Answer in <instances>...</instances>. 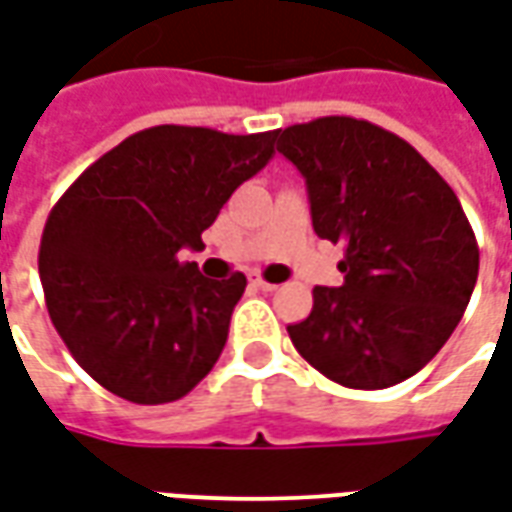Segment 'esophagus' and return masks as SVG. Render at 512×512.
Returning <instances> with one entry per match:
<instances>
[{"label":"esophagus","instance_id":"obj_1","mask_svg":"<svg viewBox=\"0 0 512 512\" xmlns=\"http://www.w3.org/2000/svg\"><path fill=\"white\" fill-rule=\"evenodd\" d=\"M249 282H252V285H255V288H260V290H266V293H271V290H277V285H274V282H266V279L263 277H252L249 279Z\"/></svg>","mask_w":512,"mask_h":512}]
</instances>
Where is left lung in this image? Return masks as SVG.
<instances>
[{
    "label": "left lung",
    "mask_w": 512,
    "mask_h": 512,
    "mask_svg": "<svg viewBox=\"0 0 512 512\" xmlns=\"http://www.w3.org/2000/svg\"><path fill=\"white\" fill-rule=\"evenodd\" d=\"M315 233L345 246L343 285L312 290L288 326L296 351L348 389L406 381L450 340L472 299L480 249L455 191L406 139L356 117L279 128Z\"/></svg>",
    "instance_id": "1"
}]
</instances>
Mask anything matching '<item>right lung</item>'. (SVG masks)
Masks as SVG:
<instances>
[{
	"mask_svg": "<svg viewBox=\"0 0 512 512\" xmlns=\"http://www.w3.org/2000/svg\"><path fill=\"white\" fill-rule=\"evenodd\" d=\"M274 134L153 126L84 169L51 208L40 282L51 323L98 384L139 406L172 403L211 373L246 277H202L222 205L274 156Z\"/></svg>",
	"mask_w": 512,
	"mask_h": 512,
	"instance_id": "obj_1",
	"label": "right lung"
}]
</instances>
